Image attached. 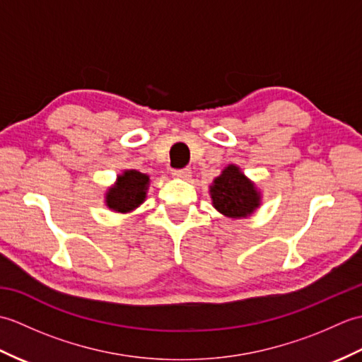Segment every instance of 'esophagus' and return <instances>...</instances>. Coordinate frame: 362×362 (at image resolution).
I'll use <instances>...</instances> for the list:
<instances>
[{
  "label": "esophagus",
  "instance_id": "obj_1",
  "mask_svg": "<svg viewBox=\"0 0 362 362\" xmlns=\"http://www.w3.org/2000/svg\"><path fill=\"white\" fill-rule=\"evenodd\" d=\"M173 175L177 177V179H183V180H188L191 177V169L189 168H182V169H174Z\"/></svg>",
  "mask_w": 362,
  "mask_h": 362
}]
</instances>
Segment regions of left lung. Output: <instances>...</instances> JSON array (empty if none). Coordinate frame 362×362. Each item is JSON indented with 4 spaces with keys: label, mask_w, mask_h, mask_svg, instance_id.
I'll return each mask as SVG.
<instances>
[{
    "label": "left lung",
    "mask_w": 362,
    "mask_h": 362,
    "mask_svg": "<svg viewBox=\"0 0 362 362\" xmlns=\"http://www.w3.org/2000/svg\"><path fill=\"white\" fill-rule=\"evenodd\" d=\"M210 196L214 209L233 219L250 216L261 202L255 183L250 182L236 165H228L213 180Z\"/></svg>",
    "instance_id": "obj_1"
}]
</instances>
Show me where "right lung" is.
Returning <instances> with one entry per match:
<instances>
[{
  "label": "right lung",
  "mask_w": 362,
  "mask_h": 362,
  "mask_svg": "<svg viewBox=\"0 0 362 362\" xmlns=\"http://www.w3.org/2000/svg\"><path fill=\"white\" fill-rule=\"evenodd\" d=\"M148 187L149 175L135 169H127L118 175L117 183L107 191L105 204L113 211L129 213L144 202Z\"/></svg>",
  "instance_id": "right-lung-1"
}]
</instances>
